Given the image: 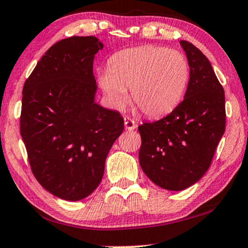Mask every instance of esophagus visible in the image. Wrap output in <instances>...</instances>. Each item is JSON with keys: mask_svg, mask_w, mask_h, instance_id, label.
I'll return each instance as SVG.
<instances>
[{"mask_svg": "<svg viewBox=\"0 0 248 248\" xmlns=\"http://www.w3.org/2000/svg\"><path fill=\"white\" fill-rule=\"evenodd\" d=\"M124 127L127 130H133V129H136V123L133 121L131 118L129 117H124Z\"/></svg>", "mask_w": 248, "mask_h": 248, "instance_id": "34e87169", "label": "esophagus"}]
</instances>
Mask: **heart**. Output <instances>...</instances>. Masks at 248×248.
<instances>
[{
    "label": "heart",
    "instance_id": "b5f03b06",
    "mask_svg": "<svg viewBox=\"0 0 248 248\" xmlns=\"http://www.w3.org/2000/svg\"><path fill=\"white\" fill-rule=\"evenodd\" d=\"M188 76V62L179 50L143 45L112 55L99 84L118 107L125 104L130 89L133 105L145 116L155 118L179 105Z\"/></svg>",
    "mask_w": 248,
    "mask_h": 248
}]
</instances>
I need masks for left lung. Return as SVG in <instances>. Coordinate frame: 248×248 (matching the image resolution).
<instances>
[{"label":"left lung","instance_id":"obj_1","mask_svg":"<svg viewBox=\"0 0 248 248\" xmlns=\"http://www.w3.org/2000/svg\"><path fill=\"white\" fill-rule=\"evenodd\" d=\"M181 45L190 66L184 99L168 116L138 127L141 169L170 191L184 190L205 174L225 131V96L211 62L192 43Z\"/></svg>","mask_w":248,"mask_h":248}]
</instances>
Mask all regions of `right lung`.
<instances>
[{
  "mask_svg": "<svg viewBox=\"0 0 248 248\" xmlns=\"http://www.w3.org/2000/svg\"><path fill=\"white\" fill-rule=\"evenodd\" d=\"M93 36L57 42L23 87L19 130L38 183L57 198L78 201L99 186L105 161L124 131L118 111L97 105Z\"/></svg>",
  "mask_w": 248,
  "mask_h": 248,
  "instance_id": "right-lung-1",
  "label": "right lung"
}]
</instances>
